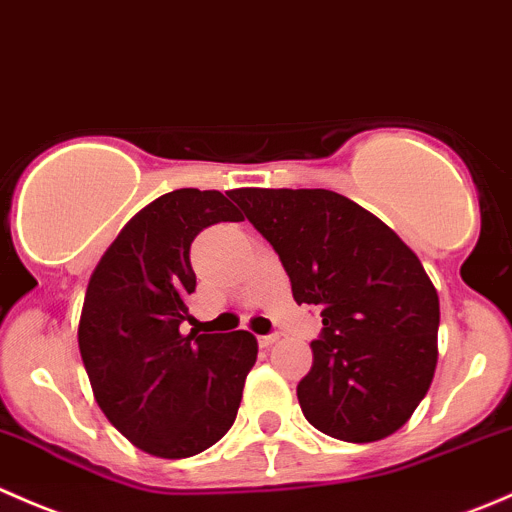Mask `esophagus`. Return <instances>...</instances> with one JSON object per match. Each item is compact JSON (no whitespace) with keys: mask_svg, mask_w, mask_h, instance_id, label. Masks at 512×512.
Returning a JSON list of instances; mask_svg holds the SVG:
<instances>
[{"mask_svg":"<svg viewBox=\"0 0 512 512\" xmlns=\"http://www.w3.org/2000/svg\"><path fill=\"white\" fill-rule=\"evenodd\" d=\"M278 341V336L276 333H268V336H258V343H261L263 348H268V346H273V343Z\"/></svg>","mask_w":512,"mask_h":512,"instance_id":"1","label":"esophagus"}]
</instances>
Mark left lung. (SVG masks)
Here are the masks:
<instances>
[{
	"label": "left lung",
	"mask_w": 512,
	"mask_h": 512,
	"mask_svg": "<svg viewBox=\"0 0 512 512\" xmlns=\"http://www.w3.org/2000/svg\"><path fill=\"white\" fill-rule=\"evenodd\" d=\"M229 196L281 258L296 303L321 308L313 366L296 388L306 421L346 443H373L406 426L438 363V291L418 256L336 191Z\"/></svg>",
	"instance_id": "obj_1"
}]
</instances>
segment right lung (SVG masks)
I'll use <instances>...</instances> for the list:
<instances>
[{
    "instance_id": "1",
    "label": "right lung",
    "mask_w": 512,
    "mask_h": 512,
    "mask_svg": "<svg viewBox=\"0 0 512 512\" xmlns=\"http://www.w3.org/2000/svg\"><path fill=\"white\" fill-rule=\"evenodd\" d=\"M241 221L221 191L176 189L131 216L86 286L79 351L96 403L126 440L156 458H189L234 426L256 363L249 331H184L196 291L191 241Z\"/></svg>"
}]
</instances>
